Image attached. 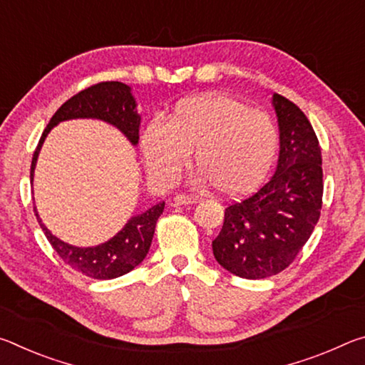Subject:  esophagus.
Masks as SVG:
<instances>
[{"mask_svg":"<svg viewBox=\"0 0 365 365\" xmlns=\"http://www.w3.org/2000/svg\"><path fill=\"white\" fill-rule=\"evenodd\" d=\"M200 201V197L196 196H190V195H177L174 197V202L177 206H182V205H195V202Z\"/></svg>","mask_w":365,"mask_h":365,"instance_id":"34e87169","label":"esophagus"}]
</instances>
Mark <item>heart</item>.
<instances>
[{
    "instance_id": "heart-1",
    "label": "heart",
    "mask_w": 365,
    "mask_h": 365,
    "mask_svg": "<svg viewBox=\"0 0 365 365\" xmlns=\"http://www.w3.org/2000/svg\"><path fill=\"white\" fill-rule=\"evenodd\" d=\"M141 148L154 180L174 182L195 151L197 182L214 185L225 196H243L267 177L279 133L264 110L228 95L207 93L178 101L168 123H148Z\"/></svg>"
}]
</instances>
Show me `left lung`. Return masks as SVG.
<instances>
[{"label": "left lung", "instance_id": "obj_1", "mask_svg": "<svg viewBox=\"0 0 365 365\" xmlns=\"http://www.w3.org/2000/svg\"><path fill=\"white\" fill-rule=\"evenodd\" d=\"M272 104L280 130L274 177L255 195L225 209L222 230L212 242L222 267L242 279L280 274L311 237L322 209V153L306 114L275 93Z\"/></svg>", "mask_w": 365, "mask_h": 365}]
</instances>
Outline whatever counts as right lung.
Returning a JSON list of instances; mask_svg holds the SVG:
<instances>
[{"instance_id":"add662e5","label":"right lung","mask_w":365,"mask_h":365,"mask_svg":"<svg viewBox=\"0 0 365 365\" xmlns=\"http://www.w3.org/2000/svg\"><path fill=\"white\" fill-rule=\"evenodd\" d=\"M69 119L104 120L119 128L132 145L138 143L140 115L137 114V103L132 96L130 86L122 82H101L91 85L80 93L73 95L71 100H67L51 117L34 153L32 165H30V180L32 182L36 159H38L46 135L59 122ZM164 206V201L158 202L143 214L133 215L119 233L114 235L106 243L91 246V248H78V246L61 242L43 225L36 207H34V211L48 242L51 243L54 251L66 264L91 279L110 280L128 274L146 257L153 242L156 222L163 214Z\"/></svg>"}]
</instances>
